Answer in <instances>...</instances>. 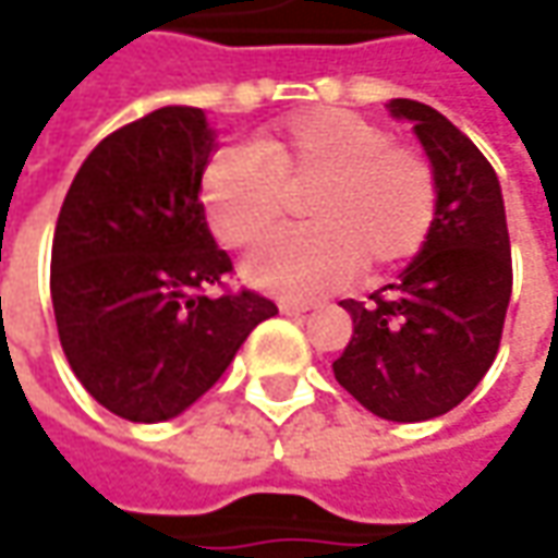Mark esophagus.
<instances>
[{
  "mask_svg": "<svg viewBox=\"0 0 558 558\" xmlns=\"http://www.w3.org/2000/svg\"><path fill=\"white\" fill-rule=\"evenodd\" d=\"M308 308H312V302H290V299L280 302V312H283V315H302V312H308Z\"/></svg>",
  "mask_w": 558,
  "mask_h": 558,
  "instance_id": "esophagus-1",
  "label": "esophagus"
}]
</instances>
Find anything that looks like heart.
Instances as JSON below:
<instances>
[{"mask_svg": "<svg viewBox=\"0 0 558 558\" xmlns=\"http://www.w3.org/2000/svg\"><path fill=\"white\" fill-rule=\"evenodd\" d=\"M299 194L308 225L246 265V278L278 296H317L355 268L371 278L413 259L438 216L429 157L342 107L299 113L259 135L253 150L221 147L203 169V213L231 250L278 234Z\"/></svg>", "mask_w": 558, "mask_h": 558, "instance_id": "b5f03b06", "label": "heart"}]
</instances>
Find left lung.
<instances>
[{
  "label": "left lung",
  "mask_w": 558,
  "mask_h": 558,
  "mask_svg": "<svg viewBox=\"0 0 558 558\" xmlns=\"http://www.w3.org/2000/svg\"><path fill=\"white\" fill-rule=\"evenodd\" d=\"M411 120L438 182V216L416 259L367 296L345 299L355 333L337 383L383 420L420 423L457 408L497 357L512 256L500 182L485 154L435 107L389 101Z\"/></svg>",
  "instance_id": "obj_1"
}]
</instances>
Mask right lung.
I'll list each match as a JSON object with an SVG mask.
<instances>
[{
    "label": "right lung",
    "mask_w": 558,
    "mask_h": 558,
    "mask_svg": "<svg viewBox=\"0 0 558 558\" xmlns=\"http://www.w3.org/2000/svg\"><path fill=\"white\" fill-rule=\"evenodd\" d=\"M209 154L201 107H160L88 154L58 213L51 305L61 349L86 392L132 423L191 408L253 327L278 315L271 299L225 287L234 265L201 203Z\"/></svg>",
    "instance_id": "obj_1"
}]
</instances>
